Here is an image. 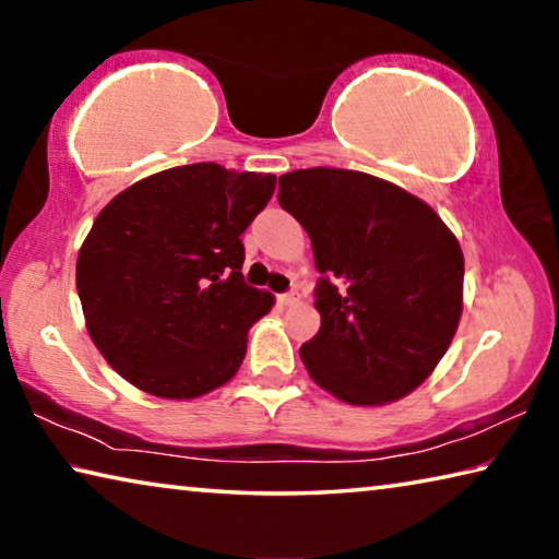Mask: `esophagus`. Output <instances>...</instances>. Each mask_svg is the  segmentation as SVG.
<instances>
[{
  "instance_id": "obj_1",
  "label": "esophagus",
  "mask_w": 559,
  "mask_h": 559,
  "mask_svg": "<svg viewBox=\"0 0 559 559\" xmlns=\"http://www.w3.org/2000/svg\"><path fill=\"white\" fill-rule=\"evenodd\" d=\"M278 302L281 306H293V302H298V293L290 290V293H281L278 296Z\"/></svg>"
}]
</instances>
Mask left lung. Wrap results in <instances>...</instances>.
<instances>
[{
    "label": "left lung",
    "mask_w": 559,
    "mask_h": 559,
    "mask_svg": "<svg viewBox=\"0 0 559 559\" xmlns=\"http://www.w3.org/2000/svg\"><path fill=\"white\" fill-rule=\"evenodd\" d=\"M278 202L313 243L323 273L318 335L300 359L353 406L414 392L447 355L463 313V251L431 206L355 169H293Z\"/></svg>",
    "instance_id": "1"
}]
</instances>
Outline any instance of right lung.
<instances>
[{
  "label": "right lung",
  "mask_w": 559,
  "mask_h": 559,
  "mask_svg": "<svg viewBox=\"0 0 559 559\" xmlns=\"http://www.w3.org/2000/svg\"><path fill=\"white\" fill-rule=\"evenodd\" d=\"M276 175L216 163L169 167L103 206L75 261L88 335L122 380L197 400L239 372L251 325L273 308L243 283V243Z\"/></svg>",
  "instance_id": "1"
}]
</instances>
